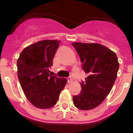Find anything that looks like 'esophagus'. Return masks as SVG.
Listing matches in <instances>:
<instances>
[{
	"mask_svg": "<svg viewBox=\"0 0 133 133\" xmlns=\"http://www.w3.org/2000/svg\"><path fill=\"white\" fill-rule=\"evenodd\" d=\"M67 79H68V82L69 84H71V83L73 82V78H72L71 77H68Z\"/></svg>",
	"mask_w": 133,
	"mask_h": 133,
	"instance_id": "1",
	"label": "esophagus"
}]
</instances>
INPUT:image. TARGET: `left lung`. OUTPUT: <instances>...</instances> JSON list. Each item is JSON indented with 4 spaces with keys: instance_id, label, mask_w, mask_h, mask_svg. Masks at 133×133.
Returning a JSON list of instances; mask_svg holds the SVG:
<instances>
[{
    "instance_id": "1",
    "label": "left lung",
    "mask_w": 133,
    "mask_h": 133,
    "mask_svg": "<svg viewBox=\"0 0 133 133\" xmlns=\"http://www.w3.org/2000/svg\"><path fill=\"white\" fill-rule=\"evenodd\" d=\"M82 63V69L89 76L80 83L82 91L73 97L76 108L90 110L100 105L109 94L119 68L116 53L101 44L73 42Z\"/></svg>"
}]
</instances>
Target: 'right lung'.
<instances>
[{
	"label": "right lung",
	"mask_w": 133,
	"mask_h": 133,
	"mask_svg": "<svg viewBox=\"0 0 133 133\" xmlns=\"http://www.w3.org/2000/svg\"><path fill=\"white\" fill-rule=\"evenodd\" d=\"M60 42H37L26 47L17 60L20 84L28 100L36 108L49 109L55 105L67 83L66 78L49 74Z\"/></svg>",
	"instance_id": "1"
}]
</instances>
